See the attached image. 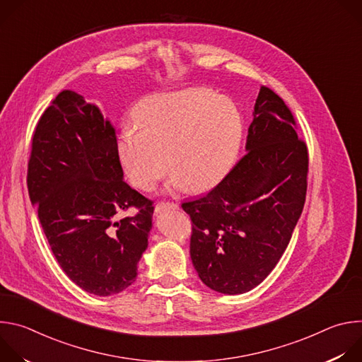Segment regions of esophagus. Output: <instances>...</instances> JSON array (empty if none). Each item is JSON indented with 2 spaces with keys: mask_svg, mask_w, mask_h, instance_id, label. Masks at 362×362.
I'll return each instance as SVG.
<instances>
[{
  "mask_svg": "<svg viewBox=\"0 0 362 362\" xmlns=\"http://www.w3.org/2000/svg\"><path fill=\"white\" fill-rule=\"evenodd\" d=\"M165 209H179V204L175 202H159L156 204V212H162Z\"/></svg>",
  "mask_w": 362,
  "mask_h": 362,
  "instance_id": "obj_1",
  "label": "esophagus"
}]
</instances>
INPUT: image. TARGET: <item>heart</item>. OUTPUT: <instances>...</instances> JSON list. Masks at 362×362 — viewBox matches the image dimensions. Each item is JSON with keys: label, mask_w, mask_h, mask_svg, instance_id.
Listing matches in <instances>:
<instances>
[{"label": "heart", "mask_w": 362, "mask_h": 362, "mask_svg": "<svg viewBox=\"0 0 362 362\" xmlns=\"http://www.w3.org/2000/svg\"><path fill=\"white\" fill-rule=\"evenodd\" d=\"M137 123L123 127L119 154L130 182L146 192L165 177L168 162L172 187L214 186L233 165L245 129L236 103L204 87L147 98Z\"/></svg>", "instance_id": "obj_1"}]
</instances>
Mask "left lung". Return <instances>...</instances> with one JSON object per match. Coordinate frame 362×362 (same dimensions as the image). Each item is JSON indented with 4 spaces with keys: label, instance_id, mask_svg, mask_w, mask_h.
Wrapping results in <instances>:
<instances>
[{
    "label": "left lung",
    "instance_id": "8db88e82",
    "mask_svg": "<svg viewBox=\"0 0 362 362\" xmlns=\"http://www.w3.org/2000/svg\"><path fill=\"white\" fill-rule=\"evenodd\" d=\"M246 153L204 196L183 202L190 257L202 282L228 295L259 285L284 255L306 196L308 147L285 101L257 94Z\"/></svg>",
    "mask_w": 362,
    "mask_h": 362
}]
</instances>
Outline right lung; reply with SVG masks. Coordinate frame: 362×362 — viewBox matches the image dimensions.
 I'll use <instances>...</instances> for the list:
<instances>
[{
    "instance_id": "obj_1",
    "label": "right lung",
    "mask_w": 362,
    "mask_h": 362,
    "mask_svg": "<svg viewBox=\"0 0 362 362\" xmlns=\"http://www.w3.org/2000/svg\"><path fill=\"white\" fill-rule=\"evenodd\" d=\"M27 186L49 247L76 285L109 296L136 281L154 206L123 180L110 122L73 90L59 93L35 126ZM130 207L138 214L119 221Z\"/></svg>"
}]
</instances>
